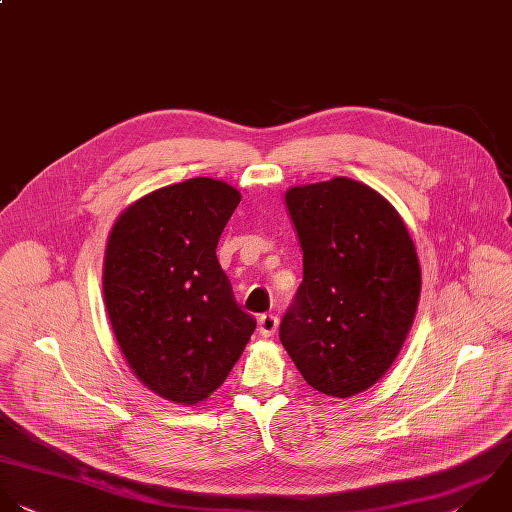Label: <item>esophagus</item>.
Listing matches in <instances>:
<instances>
[{"mask_svg":"<svg viewBox=\"0 0 512 512\" xmlns=\"http://www.w3.org/2000/svg\"><path fill=\"white\" fill-rule=\"evenodd\" d=\"M277 325H279V319H277L275 315H271V313H267V315H261V317H259V333H261L263 337H271V335H275Z\"/></svg>","mask_w":512,"mask_h":512,"instance_id":"34e87169","label":"esophagus"}]
</instances>
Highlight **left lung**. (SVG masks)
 Masks as SVG:
<instances>
[{
	"mask_svg": "<svg viewBox=\"0 0 512 512\" xmlns=\"http://www.w3.org/2000/svg\"><path fill=\"white\" fill-rule=\"evenodd\" d=\"M285 203L303 249V283L279 337L303 379L347 399L395 363L415 321L421 267L395 207L335 177L291 187Z\"/></svg>",
	"mask_w": 512,
	"mask_h": 512,
	"instance_id": "obj_1",
	"label": "left lung"
}]
</instances>
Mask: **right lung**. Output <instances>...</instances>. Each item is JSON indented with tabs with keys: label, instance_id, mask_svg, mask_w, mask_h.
<instances>
[{
	"label": "right lung",
	"instance_id": "right-lung-1",
	"mask_svg": "<svg viewBox=\"0 0 512 512\" xmlns=\"http://www.w3.org/2000/svg\"><path fill=\"white\" fill-rule=\"evenodd\" d=\"M241 193L193 177L131 203L103 261V299L133 375L159 397L197 405L223 385L257 321L217 261Z\"/></svg>",
	"mask_w": 512,
	"mask_h": 512
}]
</instances>
